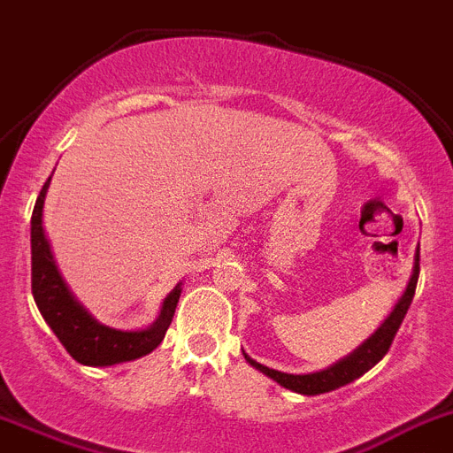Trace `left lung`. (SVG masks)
<instances>
[{
  "instance_id": "1",
  "label": "left lung",
  "mask_w": 453,
  "mask_h": 453,
  "mask_svg": "<svg viewBox=\"0 0 453 453\" xmlns=\"http://www.w3.org/2000/svg\"><path fill=\"white\" fill-rule=\"evenodd\" d=\"M418 274H420V250H418L416 257V268H413V277L409 281L407 290H404L403 299L398 302V306L393 308L391 317H388L387 322L365 342L357 350L344 357L342 362L333 365L331 369H324L319 373H308V375H290V373H281V371L268 369V366L259 365V362L250 360L246 353V360L250 362L255 369H259L261 373H265L268 378H273L274 382H279L281 387L290 388L295 393H303V395H319V393H328L335 391V388L344 387V384L353 382L360 375H365L371 366L378 365L382 360L384 355L388 353L393 344V337L398 333L400 324H403L404 315H407L409 306L413 302V295H416V284H418Z\"/></svg>"
}]
</instances>
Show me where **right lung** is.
Returning <instances> with one entry per match:
<instances>
[{
	"label": "right lung",
	"mask_w": 453,
	"mask_h": 453,
	"mask_svg": "<svg viewBox=\"0 0 453 453\" xmlns=\"http://www.w3.org/2000/svg\"><path fill=\"white\" fill-rule=\"evenodd\" d=\"M49 180L42 185L31 217V288L44 322L58 335L62 346L69 350L71 357L80 365L111 366L151 353L163 342L165 333L172 324L180 288L176 286L169 293L154 326L145 328V331H116V328L96 322L75 302L73 295L62 281L53 255H50L49 241L42 230V205H44Z\"/></svg>",
	"instance_id": "obj_1"
}]
</instances>
